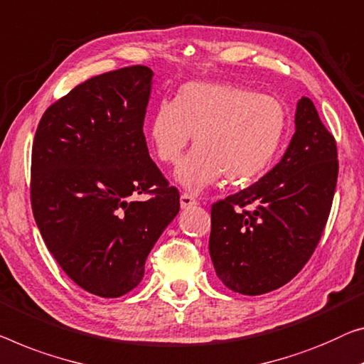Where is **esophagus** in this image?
I'll list each match as a JSON object with an SVG mask.
<instances>
[{
	"label": "esophagus",
	"mask_w": 364,
	"mask_h": 364,
	"mask_svg": "<svg viewBox=\"0 0 364 364\" xmlns=\"http://www.w3.org/2000/svg\"><path fill=\"white\" fill-rule=\"evenodd\" d=\"M180 204H181V209H188V208H193V205H196V199H194L193 194L189 193H183L181 198H180Z\"/></svg>",
	"instance_id": "obj_1"
}]
</instances>
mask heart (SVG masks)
Masks as SVG:
<instances>
[{
    "mask_svg": "<svg viewBox=\"0 0 364 364\" xmlns=\"http://www.w3.org/2000/svg\"><path fill=\"white\" fill-rule=\"evenodd\" d=\"M287 130L284 102L234 83H189L175 105L154 112L149 139L161 161L176 165L194 135L196 150L178 168L176 181L203 191L227 176L245 181L271 165Z\"/></svg>",
    "mask_w": 364,
    "mask_h": 364,
    "instance_id": "obj_1",
    "label": "heart"
}]
</instances>
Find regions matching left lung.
Here are the masks:
<instances>
[{"mask_svg": "<svg viewBox=\"0 0 364 364\" xmlns=\"http://www.w3.org/2000/svg\"><path fill=\"white\" fill-rule=\"evenodd\" d=\"M294 122L279 164L210 209L209 253L219 279L234 292L259 296L289 283L327 224L338 176L337 144L309 97L297 102Z\"/></svg>", "mask_w": 364, "mask_h": 364, "instance_id": "1", "label": "left lung"}]
</instances>
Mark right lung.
<instances>
[{
	"label": "right lung",
	"mask_w": 364,
	"mask_h": 364,
	"mask_svg": "<svg viewBox=\"0 0 364 364\" xmlns=\"http://www.w3.org/2000/svg\"><path fill=\"white\" fill-rule=\"evenodd\" d=\"M154 72L144 65L86 80L43 112L32 145L31 204L60 268L100 297L144 278L180 213V193L151 161L144 119ZM150 193L147 201H135Z\"/></svg>",
	"instance_id": "obj_1"
}]
</instances>
